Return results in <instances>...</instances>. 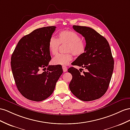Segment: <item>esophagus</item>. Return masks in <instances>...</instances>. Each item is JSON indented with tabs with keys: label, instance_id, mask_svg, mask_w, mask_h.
<instances>
[{
	"label": "esophagus",
	"instance_id": "1",
	"mask_svg": "<svg viewBox=\"0 0 130 130\" xmlns=\"http://www.w3.org/2000/svg\"><path fill=\"white\" fill-rule=\"evenodd\" d=\"M62 70H63V71L66 72V71H67V70H68V68L65 66H62Z\"/></svg>",
	"mask_w": 130,
	"mask_h": 130
}]
</instances>
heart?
<instances>
[{"instance_id":"1","label":"heart","mask_w":130,"mask_h":130,"mask_svg":"<svg viewBox=\"0 0 130 130\" xmlns=\"http://www.w3.org/2000/svg\"><path fill=\"white\" fill-rule=\"evenodd\" d=\"M60 44H68L66 52L67 54H58L52 59L54 65H66L72 60V54L76 56L84 54L87 45L85 42L81 40V36L77 32L71 30H64L58 34V38L54 37L49 39L48 42V49L53 55H55L58 52Z\"/></svg>"}]
</instances>
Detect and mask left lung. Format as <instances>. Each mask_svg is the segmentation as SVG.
<instances>
[{
  "mask_svg": "<svg viewBox=\"0 0 130 130\" xmlns=\"http://www.w3.org/2000/svg\"><path fill=\"white\" fill-rule=\"evenodd\" d=\"M85 37L87 49L78 56L73 65L85 68L81 74L77 69L70 68L72 78L69 88L72 94L83 101H92L104 95L108 88L114 70V61L107 40L92 28L73 26Z\"/></svg>",
  "mask_w": 130,
  "mask_h": 130,
  "instance_id": "8db88e82",
  "label": "left lung"
}]
</instances>
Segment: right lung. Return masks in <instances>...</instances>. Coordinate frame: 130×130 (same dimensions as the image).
I'll return each instance as SVG.
<instances>
[{
    "instance_id": "right-lung-1",
    "label": "right lung",
    "mask_w": 130,
    "mask_h": 130,
    "mask_svg": "<svg viewBox=\"0 0 130 130\" xmlns=\"http://www.w3.org/2000/svg\"><path fill=\"white\" fill-rule=\"evenodd\" d=\"M55 28V26L38 28L23 37L11 55V70L16 87L31 101L39 102L48 98L62 74V67L48 65L52 59L48 42ZM43 68L45 70L42 72Z\"/></svg>"
}]
</instances>
